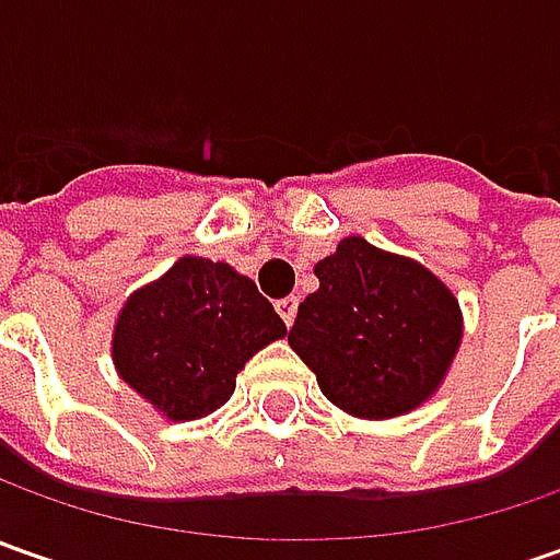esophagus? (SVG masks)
I'll return each instance as SVG.
<instances>
[{
  "label": "esophagus",
  "instance_id": "obj_1",
  "mask_svg": "<svg viewBox=\"0 0 560 560\" xmlns=\"http://www.w3.org/2000/svg\"><path fill=\"white\" fill-rule=\"evenodd\" d=\"M295 312H299V295H287V299H280V302H277V314L283 317V324H287V327H292Z\"/></svg>",
  "mask_w": 560,
  "mask_h": 560
}]
</instances>
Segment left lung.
<instances>
[{
	"mask_svg": "<svg viewBox=\"0 0 560 560\" xmlns=\"http://www.w3.org/2000/svg\"><path fill=\"white\" fill-rule=\"evenodd\" d=\"M320 287L305 295L290 346L339 411L401 418L436 396L462 349L455 292L415 258L346 236L314 265Z\"/></svg>",
	"mask_w": 560,
	"mask_h": 560,
	"instance_id": "left-lung-1",
	"label": "left lung"
}]
</instances>
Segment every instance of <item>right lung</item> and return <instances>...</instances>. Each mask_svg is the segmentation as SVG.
Wrapping results in <instances>:
<instances>
[{
    "instance_id": "obj_1",
    "label": "right lung",
    "mask_w": 560,
    "mask_h": 560,
    "mask_svg": "<svg viewBox=\"0 0 560 560\" xmlns=\"http://www.w3.org/2000/svg\"><path fill=\"white\" fill-rule=\"evenodd\" d=\"M287 324L246 273L184 255L127 295L112 334L118 376L162 418L199 420L236 389V374Z\"/></svg>"
}]
</instances>
